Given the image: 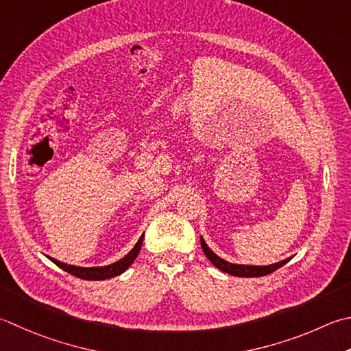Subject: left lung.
<instances>
[{
  "instance_id": "1",
  "label": "left lung",
  "mask_w": 351,
  "mask_h": 351,
  "mask_svg": "<svg viewBox=\"0 0 351 351\" xmlns=\"http://www.w3.org/2000/svg\"><path fill=\"white\" fill-rule=\"evenodd\" d=\"M201 246H202L205 256H207V258L210 260V262H211L213 265H215V266L217 267V269H221V271H223V272H226V274H230V276H236V277H263V276H267V274L277 271L278 267L286 265V263L291 260V258L281 260V262L269 265V266L236 265V263L226 262V260H223V258H221L219 256H216V254L208 248L207 243L204 242L202 237H201Z\"/></svg>"
}]
</instances>
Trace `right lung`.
Instances as JSON below:
<instances>
[{
  "mask_svg": "<svg viewBox=\"0 0 351 351\" xmlns=\"http://www.w3.org/2000/svg\"><path fill=\"white\" fill-rule=\"evenodd\" d=\"M143 237L144 234H141V237L138 239V242L134 246L132 250H130L125 257L120 258L119 262H115L112 265H108V266H95V267H80V266H74V265H66V263H62L56 258H51V262L54 265H58L60 269L66 271L68 274H71L74 277H79V278H84V280H106V278H112L120 276V274L125 272L128 267L134 263V260L138 256V252L141 250V245H143Z\"/></svg>",
  "mask_w": 351,
  "mask_h": 351,
  "instance_id": "1",
  "label": "right lung"
}]
</instances>
